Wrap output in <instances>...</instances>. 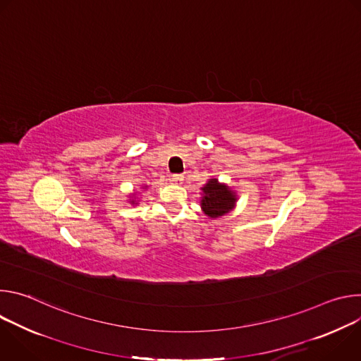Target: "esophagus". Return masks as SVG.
Listing matches in <instances>:
<instances>
[{
	"mask_svg": "<svg viewBox=\"0 0 361 361\" xmlns=\"http://www.w3.org/2000/svg\"><path fill=\"white\" fill-rule=\"evenodd\" d=\"M171 180H173V183H176V184H183L184 176H183V174H173V176H171Z\"/></svg>",
	"mask_w": 361,
	"mask_h": 361,
	"instance_id": "34e87169",
	"label": "esophagus"
}]
</instances>
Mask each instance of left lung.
<instances>
[{
    "mask_svg": "<svg viewBox=\"0 0 361 361\" xmlns=\"http://www.w3.org/2000/svg\"><path fill=\"white\" fill-rule=\"evenodd\" d=\"M204 197L201 200V207L204 213L212 219L224 216L235 204V195L227 185L220 184L216 178H212L202 187Z\"/></svg>",
    "mask_w": 361,
    "mask_h": 361,
    "instance_id": "8db88e82",
    "label": "left lung"
}]
</instances>
